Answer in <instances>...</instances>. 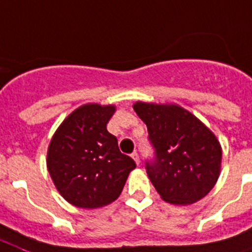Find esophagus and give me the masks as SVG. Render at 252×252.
I'll return each mask as SVG.
<instances>
[{
	"mask_svg": "<svg viewBox=\"0 0 252 252\" xmlns=\"http://www.w3.org/2000/svg\"><path fill=\"white\" fill-rule=\"evenodd\" d=\"M131 158L132 159H134V160H135V163L136 164H139V155H138V153H136V151H134V153L131 154Z\"/></svg>",
	"mask_w": 252,
	"mask_h": 252,
	"instance_id": "34e87169",
	"label": "esophagus"
}]
</instances>
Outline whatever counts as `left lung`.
<instances>
[{
	"label": "left lung",
	"instance_id": "1",
	"mask_svg": "<svg viewBox=\"0 0 252 252\" xmlns=\"http://www.w3.org/2000/svg\"><path fill=\"white\" fill-rule=\"evenodd\" d=\"M155 151L146 161L150 180L167 202L189 205L213 189L221 171L222 150L216 135L179 105L135 102Z\"/></svg>",
	"mask_w": 252,
	"mask_h": 252
}]
</instances>
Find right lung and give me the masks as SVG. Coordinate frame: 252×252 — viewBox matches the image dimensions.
Here are the masks:
<instances>
[{"label": "right lung", "mask_w": 252, "mask_h": 252, "mask_svg": "<svg viewBox=\"0 0 252 252\" xmlns=\"http://www.w3.org/2000/svg\"><path fill=\"white\" fill-rule=\"evenodd\" d=\"M114 105L87 104L63 121L47 151V168L65 200L84 209L116 201L135 161L118 148L106 128Z\"/></svg>", "instance_id": "add662e5"}]
</instances>
